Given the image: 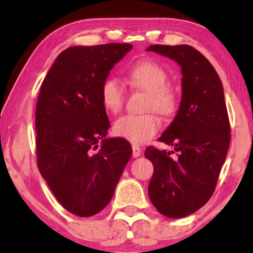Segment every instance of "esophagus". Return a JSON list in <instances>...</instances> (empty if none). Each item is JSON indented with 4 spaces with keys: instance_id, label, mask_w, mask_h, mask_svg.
<instances>
[{
    "instance_id": "obj_1",
    "label": "esophagus",
    "mask_w": 253,
    "mask_h": 253,
    "mask_svg": "<svg viewBox=\"0 0 253 253\" xmlns=\"http://www.w3.org/2000/svg\"><path fill=\"white\" fill-rule=\"evenodd\" d=\"M132 156L136 158V157H139L141 155V149L138 146V145H132Z\"/></svg>"
}]
</instances>
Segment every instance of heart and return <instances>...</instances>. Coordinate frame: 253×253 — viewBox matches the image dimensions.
<instances>
[{
	"label": "heart",
	"instance_id": "1",
	"mask_svg": "<svg viewBox=\"0 0 253 253\" xmlns=\"http://www.w3.org/2000/svg\"><path fill=\"white\" fill-rule=\"evenodd\" d=\"M169 75L161 64L143 59L130 65L125 74V82L130 88L146 91L145 109L150 112L141 115H126L114 124V134L132 144L146 143L161 129V119L175 115L178 109V95L168 85ZM100 100L104 109L118 114L124 107L125 91L114 78H106L100 86Z\"/></svg>",
	"mask_w": 253,
	"mask_h": 253
}]
</instances>
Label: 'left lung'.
I'll use <instances>...</instances> for the list:
<instances>
[{"label": "left lung", "instance_id": "left-lung-1", "mask_svg": "<svg viewBox=\"0 0 253 253\" xmlns=\"http://www.w3.org/2000/svg\"><path fill=\"white\" fill-rule=\"evenodd\" d=\"M147 51L171 58L182 69L178 112L158 138L173 151H145L153 164L151 202L163 215L179 219L205 206L215 190L231 141L227 108L219 75L202 53L189 45H151Z\"/></svg>", "mask_w": 253, "mask_h": 253}]
</instances>
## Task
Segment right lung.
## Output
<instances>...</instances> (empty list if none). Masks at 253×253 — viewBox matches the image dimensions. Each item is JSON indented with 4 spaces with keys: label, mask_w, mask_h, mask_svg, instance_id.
I'll use <instances>...</instances> for the list:
<instances>
[{
    "label": "right lung",
    "mask_w": 253,
    "mask_h": 253,
    "mask_svg": "<svg viewBox=\"0 0 253 253\" xmlns=\"http://www.w3.org/2000/svg\"><path fill=\"white\" fill-rule=\"evenodd\" d=\"M133 46H72L43 78L36 109L37 163L58 202L77 216L108 205L132 156L129 143L107 139L101 83Z\"/></svg>",
    "instance_id": "add662e5"
}]
</instances>
